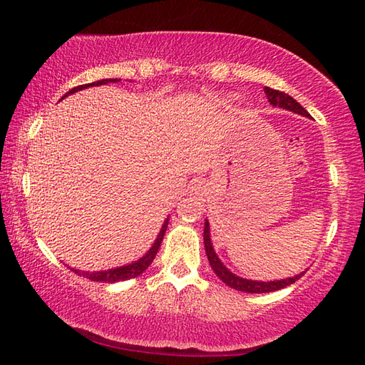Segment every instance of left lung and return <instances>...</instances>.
I'll return each mask as SVG.
<instances>
[{"label":"left lung","mask_w":365,"mask_h":365,"mask_svg":"<svg viewBox=\"0 0 365 365\" xmlns=\"http://www.w3.org/2000/svg\"><path fill=\"white\" fill-rule=\"evenodd\" d=\"M263 91H265V94L268 97V102L273 106L284 108V110H289V111H293V113L309 118V113L304 110V108H302L293 97L285 94V92L271 89V88H265ZM204 245H205V252H207L208 262H210V267L213 268L216 276H218L224 284L232 287V289L240 290V292H247V293L276 292V290L284 289V287H287V285L297 282L298 279L304 274V273H301V274H297L293 277L282 279V281H269V282L251 281V279H243V277L234 274L232 271H229L226 267L222 265V262L220 260V257L216 255V252L213 250L212 238H210V224H208L207 220H205V227H204Z\"/></svg>","instance_id":"obj_1"}]
</instances>
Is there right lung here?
I'll use <instances>...</instances> for the list:
<instances>
[{
	"label": "right lung",
	"instance_id": "1",
	"mask_svg": "<svg viewBox=\"0 0 365 365\" xmlns=\"http://www.w3.org/2000/svg\"><path fill=\"white\" fill-rule=\"evenodd\" d=\"M120 80L118 78H110V80H100V81H96V83H91V84H83V86H76L73 89H71L67 92V94L63 97L66 98L67 96L73 94V92H78V91H83L86 88H91V86H100V84H108V83H118ZM61 98V100H63ZM168 222L169 220L165 221V224H163V227L160 230V234L157 237V240H155V243L152 245V247L149 251H147L145 255H143L141 259L130 263V265H125V267H119V268H113V269H106V271H92V273H89V271H81V269H75V268H71L72 271H75L76 274L78 276H83L86 279H91V281L94 282H119V281H127V279H131V277H136L141 273H144V271L149 268L150 263L153 262L155 255H157L158 250H160V245L163 242V237H165L166 234V229H168Z\"/></svg>",
	"mask_w": 365,
	"mask_h": 365
}]
</instances>
